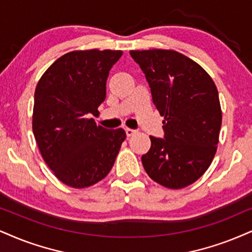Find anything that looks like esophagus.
I'll return each mask as SVG.
<instances>
[{"instance_id":"obj_1","label":"esophagus","mask_w":252,"mask_h":252,"mask_svg":"<svg viewBox=\"0 0 252 252\" xmlns=\"http://www.w3.org/2000/svg\"><path fill=\"white\" fill-rule=\"evenodd\" d=\"M125 132H126V134H127V136H132V135H134V134H135V133H136V131H135V129L128 128V127H127V128H125Z\"/></svg>"}]
</instances>
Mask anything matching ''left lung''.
I'll return each instance as SVG.
<instances>
[{"mask_svg":"<svg viewBox=\"0 0 252 252\" xmlns=\"http://www.w3.org/2000/svg\"><path fill=\"white\" fill-rule=\"evenodd\" d=\"M144 71L152 99L163 117L164 138L150 136L141 157L148 176L182 189L206 173L215 157L222 124L219 92L203 67L174 50H131Z\"/></svg>","mask_w":252,"mask_h":252,"instance_id":"obj_1","label":"left lung"}]
</instances>
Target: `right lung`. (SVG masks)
Instances as JSON below:
<instances>
[{"mask_svg": "<svg viewBox=\"0 0 252 252\" xmlns=\"http://www.w3.org/2000/svg\"><path fill=\"white\" fill-rule=\"evenodd\" d=\"M120 50H77L58 58L35 90L32 132L43 160L72 188H86L110 173L126 139L123 128L106 129L91 114L106 98V80Z\"/></svg>", "mask_w": 252, "mask_h": 252, "instance_id": "obj_1", "label": "right lung"}]
</instances>
